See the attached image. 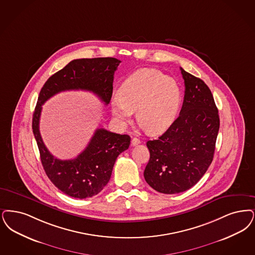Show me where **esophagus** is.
I'll return each instance as SVG.
<instances>
[{
	"label": "esophagus",
	"mask_w": 255,
	"mask_h": 255,
	"mask_svg": "<svg viewBox=\"0 0 255 255\" xmlns=\"http://www.w3.org/2000/svg\"><path fill=\"white\" fill-rule=\"evenodd\" d=\"M139 143H140V140H139L138 138H136V137H133L132 139V141H131L132 146H136V145H138Z\"/></svg>",
	"instance_id": "esophagus-1"
}]
</instances>
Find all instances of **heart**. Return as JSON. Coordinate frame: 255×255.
<instances>
[{
  "label": "heart",
  "mask_w": 255,
  "mask_h": 255,
  "mask_svg": "<svg viewBox=\"0 0 255 255\" xmlns=\"http://www.w3.org/2000/svg\"><path fill=\"white\" fill-rule=\"evenodd\" d=\"M182 103V92L173 78L155 69L143 68L129 76L114 97V117L121 123H129L133 112L144 131L161 132L175 120Z\"/></svg>",
  "instance_id": "b5f03b06"
}]
</instances>
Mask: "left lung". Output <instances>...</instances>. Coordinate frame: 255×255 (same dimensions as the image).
Returning <instances> with one entry per match:
<instances>
[{
    "instance_id": "left-lung-1",
    "label": "left lung",
    "mask_w": 255,
    "mask_h": 255,
    "mask_svg": "<svg viewBox=\"0 0 255 255\" xmlns=\"http://www.w3.org/2000/svg\"><path fill=\"white\" fill-rule=\"evenodd\" d=\"M185 83L178 118L158 138L147 141L144 178L162 194L182 193L197 183L214 158L219 115L207 84L180 68Z\"/></svg>"
}]
</instances>
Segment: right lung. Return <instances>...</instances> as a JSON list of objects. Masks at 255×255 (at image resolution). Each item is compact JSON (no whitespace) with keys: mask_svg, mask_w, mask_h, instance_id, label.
Instances as JSON below:
<instances>
[{"mask_svg":"<svg viewBox=\"0 0 255 255\" xmlns=\"http://www.w3.org/2000/svg\"><path fill=\"white\" fill-rule=\"evenodd\" d=\"M122 61L115 58L79 59L55 73L42 86L32 120V129L45 173L60 191L74 198H88L102 192L109 182L117 157L129 148L128 134L97 129L90 142L76 158L54 157L40 132L41 105L54 95L67 90L96 94L106 105L111 101L114 73Z\"/></svg>","mask_w":255,"mask_h":255,"instance_id":"obj_1","label":"right lung"}]
</instances>
